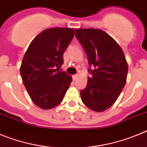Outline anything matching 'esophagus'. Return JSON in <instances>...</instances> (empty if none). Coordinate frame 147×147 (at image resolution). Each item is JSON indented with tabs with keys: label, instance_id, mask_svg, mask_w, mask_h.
Returning a JSON list of instances; mask_svg holds the SVG:
<instances>
[{
	"label": "esophagus",
	"instance_id": "1",
	"mask_svg": "<svg viewBox=\"0 0 147 147\" xmlns=\"http://www.w3.org/2000/svg\"><path fill=\"white\" fill-rule=\"evenodd\" d=\"M73 80H74V81H75V80H76V79H77V77H78V74H76V75H73Z\"/></svg>",
	"mask_w": 147,
	"mask_h": 147
}]
</instances>
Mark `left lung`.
Returning a JSON list of instances; mask_svg holds the SVG:
<instances>
[{"label":"left lung","instance_id":"left-lung-1","mask_svg":"<svg viewBox=\"0 0 147 147\" xmlns=\"http://www.w3.org/2000/svg\"><path fill=\"white\" fill-rule=\"evenodd\" d=\"M76 38L82 45L92 77L80 92L85 106L96 112L110 107L119 98L127 82L128 64L120 45L111 36L99 28H76Z\"/></svg>","mask_w":147,"mask_h":147}]
</instances>
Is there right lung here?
I'll return each instance as SVG.
<instances>
[{
	"mask_svg": "<svg viewBox=\"0 0 147 147\" xmlns=\"http://www.w3.org/2000/svg\"><path fill=\"white\" fill-rule=\"evenodd\" d=\"M74 28H51L34 38L26 51L20 71L32 102L43 110L62 102L72 82V76L59 71L63 54L74 36Z\"/></svg>",
	"mask_w": 147,
	"mask_h": 147,
	"instance_id": "1",
	"label": "right lung"
}]
</instances>
